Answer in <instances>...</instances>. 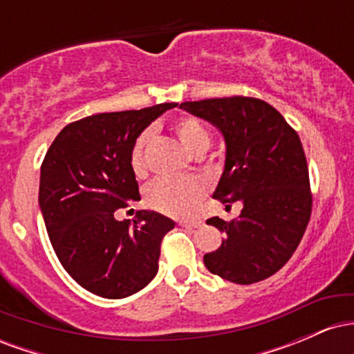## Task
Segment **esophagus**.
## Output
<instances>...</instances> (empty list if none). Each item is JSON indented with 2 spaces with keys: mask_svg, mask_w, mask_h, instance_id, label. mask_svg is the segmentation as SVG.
I'll return each instance as SVG.
<instances>
[{
  "mask_svg": "<svg viewBox=\"0 0 354 354\" xmlns=\"http://www.w3.org/2000/svg\"><path fill=\"white\" fill-rule=\"evenodd\" d=\"M180 225L183 226V228H198V226H201V221H181Z\"/></svg>",
  "mask_w": 354,
  "mask_h": 354,
  "instance_id": "1",
  "label": "esophagus"
}]
</instances>
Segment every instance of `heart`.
<instances>
[{"label":"heart","instance_id":"b5f03b06","mask_svg":"<svg viewBox=\"0 0 354 354\" xmlns=\"http://www.w3.org/2000/svg\"><path fill=\"white\" fill-rule=\"evenodd\" d=\"M174 135L191 153H205L211 143L209 129L201 120L194 116H181L173 124ZM149 141V133H141L133 145L129 163L133 171H145V149ZM206 185L201 180H156L146 188V203L158 213L168 216H186L191 214L200 203Z\"/></svg>","mask_w":354,"mask_h":354}]
</instances>
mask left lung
<instances>
[{"label":"left lung","mask_w":354,"mask_h":354,"mask_svg":"<svg viewBox=\"0 0 354 354\" xmlns=\"http://www.w3.org/2000/svg\"><path fill=\"white\" fill-rule=\"evenodd\" d=\"M181 108L209 121L225 138V171L213 198L243 203L233 221H206L226 239L205 254V266L231 283L263 281L293 256L311 216L310 174L298 133L258 98L186 101Z\"/></svg>","instance_id":"8db88e82"}]
</instances>
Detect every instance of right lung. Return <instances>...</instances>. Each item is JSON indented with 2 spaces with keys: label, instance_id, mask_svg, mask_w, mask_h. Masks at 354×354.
Segmentation results:
<instances>
[{
  "label": "right lung",
  "instance_id": "add662e5",
  "mask_svg": "<svg viewBox=\"0 0 354 354\" xmlns=\"http://www.w3.org/2000/svg\"><path fill=\"white\" fill-rule=\"evenodd\" d=\"M176 103L100 113L64 126L41 165L39 208L53 250L89 293L120 299L158 273L161 241L174 223L138 211L133 223L115 211L141 200L129 163L141 131Z\"/></svg>",
  "mask_w": 354,
  "mask_h": 354
}]
</instances>
